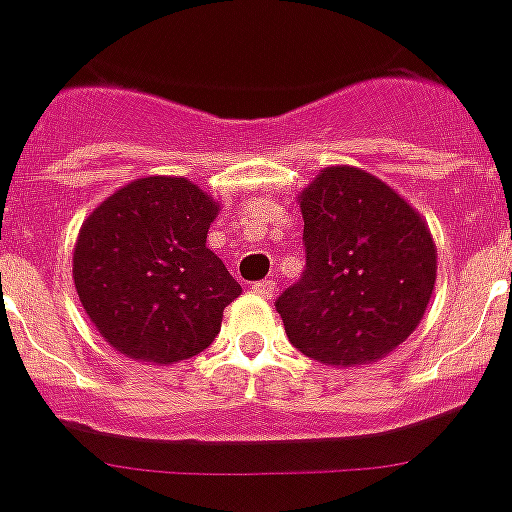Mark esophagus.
I'll use <instances>...</instances> for the list:
<instances>
[{
	"label": "esophagus",
	"mask_w": 512,
	"mask_h": 512,
	"mask_svg": "<svg viewBox=\"0 0 512 512\" xmlns=\"http://www.w3.org/2000/svg\"><path fill=\"white\" fill-rule=\"evenodd\" d=\"M252 292H255L257 297L270 299L273 292H276V284H273V281H257V284H252Z\"/></svg>",
	"instance_id": "34e87169"
}]
</instances>
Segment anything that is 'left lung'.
Wrapping results in <instances>:
<instances>
[{
    "instance_id": "left-lung-1",
    "label": "left lung",
    "mask_w": 512,
    "mask_h": 512,
    "mask_svg": "<svg viewBox=\"0 0 512 512\" xmlns=\"http://www.w3.org/2000/svg\"><path fill=\"white\" fill-rule=\"evenodd\" d=\"M305 273L276 299L289 342L334 368L392 355L436 284L426 220L381 178L331 165L299 191Z\"/></svg>"
}]
</instances>
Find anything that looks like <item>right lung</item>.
Listing matches in <instances>:
<instances>
[{
    "instance_id": "right-lung-1",
    "label": "right lung",
    "mask_w": 512,
    "mask_h": 512,
    "mask_svg": "<svg viewBox=\"0 0 512 512\" xmlns=\"http://www.w3.org/2000/svg\"><path fill=\"white\" fill-rule=\"evenodd\" d=\"M220 205L194 181L136 178L94 207L73 249L83 310L120 355L170 365L207 350L242 286L207 249Z\"/></svg>"
}]
</instances>
